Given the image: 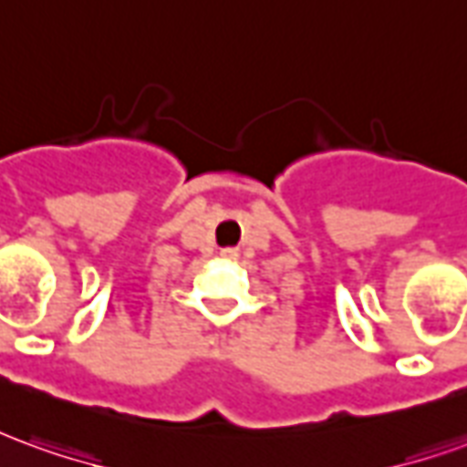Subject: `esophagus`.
Returning a JSON list of instances; mask_svg holds the SVG:
<instances>
[{"label":"esophagus","instance_id":"34e87169","mask_svg":"<svg viewBox=\"0 0 467 467\" xmlns=\"http://www.w3.org/2000/svg\"><path fill=\"white\" fill-rule=\"evenodd\" d=\"M220 254H223V257H230V260H234V257L240 254V250H237V247H224Z\"/></svg>","mask_w":467,"mask_h":467}]
</instances>
